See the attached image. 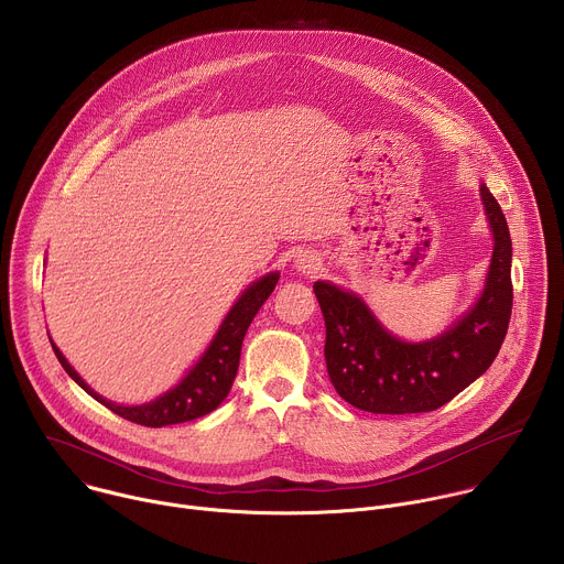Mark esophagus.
I'll use <instances>...</instances> for the list:
<instances>
[{
	"mask_svg": "<svg viewBox=\"0 0 564 564\" xmlns=\"http://www.w3.org/2000/svg\"><path fill=\"white\" fill-rule=\"evenodd\" d=\"M297 271H302L306 275H315L319 271V258L317 256H300Z\"/></svg>",
	"mask_w": 564,
	"mask_h": 564,
	"instance_id": "obj_1",
	"label": "esophagus"
}]
</instances>
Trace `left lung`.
<instances>
[{
	"label": "left lung",
	"mask_w": 564,
	"mask_h": 564,
	"mask_svg": "<svg viewBox=\"0 0 564 564\" xmlns=\"http://www.w3.org/2000/svg\"><path fill=\"white\" fill-rule=\"evenodd\" d=\"M494 234L491 264L478 302L434 339L394 337L366 302L330 282H315L326 324V368L337 394L375 414H414L445 405L496 359L511 317V238L500 205L480 185Z\"/></svg>",
	"instance_id": "obj_1"
}]
</instances>
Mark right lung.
<instances>
[{"label": "right lung", "mask_w": 564, "mask_h": 564, "mask_svg": "<svg viewBox=\"0 0 564 564\" xmlns=\"http://www.w3.org/2000/svg\"><path fill=\"white\" fill-rule=\"evenodd\" d=\"M278 280H280V273H269V275L260 278L258 282H253L231 306V311L227 313L225 322L220 324L214 341L209 344L205 355L198 359V364L183 377V381L178 386H174L172 390H167L165 394H161L159 399L143 403V405H117V403L104 399L77 375V370L68 364V359L62 355V350L53 341L51 344H53V350H55L59 364L64 366V370L90 397H95L99 403H104L119 416H123L132 423H139V425H148V427H163V425L192 421V419L205 416L212 410H216L229 394L236 372H238L240 350H242V339L247 335V328L253 322L260 306L273 293Z\"/></svg>", "instance_id": "obj_1"}]
</instances>
